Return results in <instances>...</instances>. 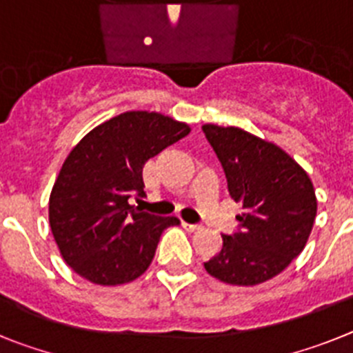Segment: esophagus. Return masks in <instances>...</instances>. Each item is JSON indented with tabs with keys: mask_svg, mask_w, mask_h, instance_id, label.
<instances>
[{
	"mask_svg": "<svg viewBox=\"0 0 353 353\" xmlns=\"http://www.w3.org/2000/svg\"><path fill=\"white\" fill-rule=\"evenodd\" d=\"M183 228H185L188 232H195V231H199V229H201V225H199V223L183 222Z\"/></svg>",
	"mask_w": 353,
	"mask_h": 353,
	"instance_id": "1",
	"label": "esophagus"
}]
</instances>
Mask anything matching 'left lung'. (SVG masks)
Segmentation results:
<instances>
[{"label":"left lung","instance_id":"8db88e82","mask_svg":"<svg viewBox=\"0 0 353 353\" xmlns=\"http://www.w3.org/2000/svg\"><path fill=\"white\" fill-rule=\"evenodd\" d=\"M240 202L238 229L222 234V249L204 263L210 275L234 286L275 277L299 256L316 216V195L305 170L290 154L240 128L202 125Z\"/></svg>","mask_w":353,"mask_h":353}]
</instances>
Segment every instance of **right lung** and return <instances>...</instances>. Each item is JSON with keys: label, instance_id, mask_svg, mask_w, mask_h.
<instances>
[{"label": "right lung", "instance_id": "right-lung-1", "mask_svg": "<svg viewBox=\"0 0 353 353\" xmlns=\"http://www.w3.org/2000/svg\"><path fill=\"white\" fill-rule=\"evenodd\" d=\"M188 124L154 112H125L94 128L63 161L49 197V225L76 274L101 286L134 281L176 216L131 206L143 195L142 168L185 139Z\"/></svg>", "mask_w": 353, "mask_h": 353}]
</instances>
